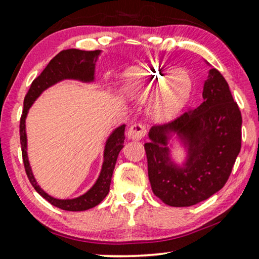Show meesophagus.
<instances>
[{"instance_id":"esophagus-1","label":"esophagus","mask_w":259,"mask_h":259,"mask_svg":"<svg viewBox=\"0 0 259 259\" xmlns=\"http://www.w3.org/2000/svg\"><path fill=\"white\" fill-rule=\"evenodd\" d=\"M146 135V128L140 123H135L129 128L128 130V138L139 140Z\"/></svg>"}]
</instances>
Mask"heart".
Here are the masks:
<instances>
[{
	"mask_svg": "<svg viewBox=\"0 0 259 259\" xmlns=\"http://www.w3.org/2000/svg\"><path fill=\"white\" fill-rule=\"evenodd\" d=\"M123 89L145 98L153 94L148 111L155 121L174 119L185 107L193 91V78L186 69L164 65H138L123 74Z\"/></svg>",
	"mask_w": 259,
	"mask_h": 259,
	"instance_id": "obj_1",
	"label": "heart"
}]
</instances>
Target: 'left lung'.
<instances>
[{
	"instance_id": "1",
	"label": "left lung",
	"mask_w": 259,
	"mask_h": 259,
	"mask_svg": "<svg viewBox=\"0 0 259 259\" xmlns=\"http://www.w3.org/2000/svg\"><path fill=\"white\" fill-rule=\"evenodd\" d=\"M199 107L168 124L152 126L145 143L148 178L157 198L171 207H190L225 185L241 150L242 116L224 76L209 71ZM177 133L188 147L178 167L169 159L167 140Z\"/></svg>"
}]
</instances>
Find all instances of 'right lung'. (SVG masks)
<instances>
[{
    "instance_id": "obj_1",
    "label": "right lung",
    "mask_w": 259,
    "mask_h": 259,
    "mask_svg": "<svg viewBox=\"0 0 259 259\" xmlns=\"http://www.w3.org/2000/svg\"><path fill=\"white\" fill-rule=\"evenodd\" d=\"M100 54V50L96 51H83L78 49H67L60 51L58 55L55 56L50 60L48 66L43 69V72L38 75L30 84L27 95L24 99V109L20 117V144H21V154H23V161L25 171L29 179L30 184L35 188L42 198H45L48 202H50L55 207L67 210V211H83L90 208H94L99 204L106 198L109 192V185H111L112 176L114 168H115L116 159L119 153L123 147L124 143V130L125 124L120 125L109 136L106 140L104 151V162L100 171L99 177L95 185L90 188L84 194L75 199L59 200L55 199L42 190L37 185L36 181L33 176L32 169H30L28 156H27V137H26V125L25 120L27 116L28 109L32 104L36 100L43 91L48 88L56 84L61 80H78L82 82H93L95 78V66L96 60Z\"/></svg>"
}]
</instances>
